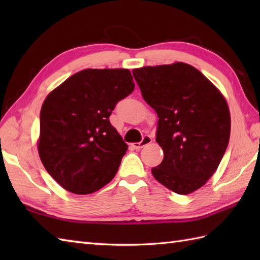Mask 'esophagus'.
<instances>
[{
	"instance_id": "34e87169",
	"label": "esophagus",
	"mask_w": 260,
	"mask_h": 260,
	"mask_svg": "<svg viewBox=\"0 0 260 260\" xmlns=\"http://www.w3.org/2000/svg\"><path fill=\"white\" fill-rule=\"evenodd\" d=\"M151 142H152V137L150 135H144V136H143V139H142L141 142L133 143V144H132V147L135 148V150H140V148H142L143 146L150 144Z\"/></svg>"
}]
</instances>
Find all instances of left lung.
Wrapping results in <instances>:
<instances>
[{
  "label": "left lung",
  "mask_w": 260,
  "mask_h": 260,
  "mask_svg": "<svg viewBox=\"0 0 260 260\" xmlns=\"http://www.w3.org/2000/svg\"><path fill=\"white\" fill-rule=\"evenodd\" d=\"M144 101L158 117L162 163L152 169L159 183L189 194L218 169L230 137L227 102L200 71L184 62L133 70Z\"/></svg>",
  "instance_id": "obj_1"
}]
</instances>
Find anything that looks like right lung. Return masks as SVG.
I'll list each match as a JSON object with an SVG mask.
<instances>
[{"label": "right lung", "instance_id": "1", "mask_svg": "<svg viewBox=\"0 0 260 260\" xmlns=\"http://www.w3.org/2000/svg\"><path fill=\"white\" fill-rule=\"evenodd\" d=\"M134 88L128 69H85L49 93L38 150L63 189L89 194L113 180L128 147L109 116Z\"/></svg>", "mask_w": 260, "mask_h": 260}]
</instances>
